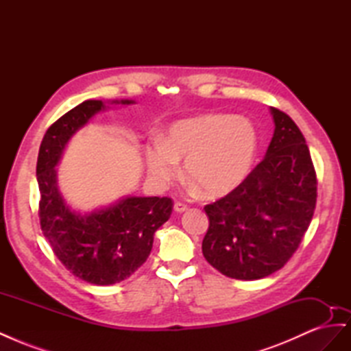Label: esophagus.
Masks as SVG:
<instances>
[{"mask_svg":"<svg viewBox=\"0 0 351 351\" xmlns=\"http://www.w3.org/2000/svg\"><path fill=\"white\" fill-rule=\"evenodd\" d=\"M187 209H189V206L186 204H183V202H176V204H174V210L176 212H184Z\"/></svg>","mask_w":351,"mask_h":351,"instance_id":"34e87169","label":"esophagus"}]
</instances>
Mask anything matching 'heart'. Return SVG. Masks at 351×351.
I'll use <instances>...</instances> for the list:
<instances>
[{
	"instance_id": "1",
	"label": "heart",
	"mask_w": 351,
	"mask_h": 351,
	"mask_svg": "<svg viewBox=\"0 0 351 351\" xmlns=\"http://www.w3.org/2000/svg\"><path fill=\"white\" fill-rule=\"evenodd\" d=\"M258 151V133L244 117L209 114L176 123L164 141L146 147L147 173L165 186L178 174V161L195 186L208 196H224L250 173Z\"/></svg>"
}]
</instances>
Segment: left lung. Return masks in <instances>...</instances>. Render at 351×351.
<instances>
[{
  "instance_id": "1",
  "label": "left lung",
  "mask_w": 351,
  "mask_h": 351,
  "mask_svg": "<svg viewBox=\"0 0 351 351\" xmlns=\"http://www.w3.org/2000/svg\"><path fill=\"white\" fill-rule=\"evenodd\" d=\"M275 130L268 151L244 182L206 205L205 259L222 275L259 280L290 261L311 226L317 180L299 127L271 107Z\"/></svg>"
}]
</instances>
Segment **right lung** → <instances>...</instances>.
I'll return each mask as SVG.
<instances>
[{
  "instance_id": "add662e5",
  "label": "right lung",
  "mask_w": 351,
  "mask_h": 351,
  "mask_svg": "<svg viewBox=\"0 0 351 351\" xmlns=\"http://www.w3.org/2000/svg\"><path fill=\"white\" fill-rule=\"evenodd\" d=\"M101 110L102 101H84L49 127L39 147L36 177L40 228L52 252L74 277L111 285L129 278L146 262L155 231L171 215L173 200L130 196L88 215L70 209L58 192L56 165L71 136Z\"/></svg>"
}]
</instances>
